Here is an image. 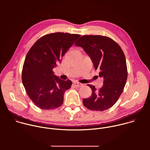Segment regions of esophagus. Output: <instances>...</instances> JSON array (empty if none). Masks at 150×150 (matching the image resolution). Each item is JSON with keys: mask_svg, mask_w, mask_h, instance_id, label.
<instances>
[{"mask_svg": "<svg viewBox=\"0 0 150 150\" xmlns=\"http://www.w3.org/2000/svg\"><path fill=\"white\" fill-rule=\"evenodd\" d=\"M74 84L75 86L76 87H82V85H83L82 83H79V82H75L74 83Z\"/></svg>", "mask_w": 150, "mask_h": 150, "instance_id": "obj_1", "label": "esophagus"}]
</instances>
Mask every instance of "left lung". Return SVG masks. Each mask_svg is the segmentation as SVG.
<instances>
[{
	"label": "left lung",
	"instance_id": "left-lung-1",
	"mask_svg": "<svg viewBox=\"0 0 150 150\" xmlns=\"http://www.w3.org/2000/svg\"><path fill=\"white\" fill-rule=\"evenodd\" d=\"M81 47L91 58L99 76L104 78L99 90L88 84L92 90L89 98H83V104L91 110H108L116 103L122 94L127 77L125 56L120 46L112 38L103 36L82 35L75 43Z\"/></svg>",
	"mask_w": 150,
	"mask_h": 150
}]
</instances>
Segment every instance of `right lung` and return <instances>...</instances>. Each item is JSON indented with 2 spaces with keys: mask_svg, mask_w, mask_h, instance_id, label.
Listing matches in <instances>:
<instances>
[{
  "mask_svg": "<svg viewBox=\"0 0 150 150\" xmlns=\"http://www.w3.org/2000/svg\"><path fill=\"white\" fill-rule=\"evenodd\" d=\"M80 36L67 33L49 34L40 38L28 51L22 81L28 96L41 109H54L62 105L64 94L72 82L60 79L53 69Z\"/></svg>",
  "mask_w": 150,
  "mask_h": 150,
  "instance_id": "right-lung-1",
  "label": "right lung"
}]
</instances>
